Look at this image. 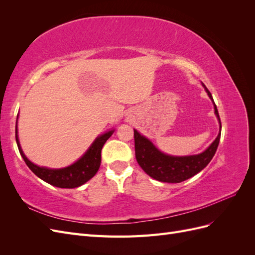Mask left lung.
<instances>
[{"label": "left lung", "instance_id": "1", "mask_svg": "<svg viewBox=\"0 0 255 255\" xmlns=\"http://www.w3.org/2000/svg\"><path fill=\"white\" fill-rule=\"evenodd\" d=\"M204 88L214 103L215 114L217 116L220 125V130L217 138L204 152L189 156L168 155V154L160 152L148 138L141 136L136 129H134L135 155L137 163L142 168V170L153 177L154 180L165 183H181L201 171L214 157L220 140L221 122L217 106L214 102L212 94L205 86Z\"/></svg>", "mask_w": 255, "mask_h": 255}]
</instances>
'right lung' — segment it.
<instances>
[{
  "mask_svg": "<svg viewBox=\"0 0 255 255\" xmlns=\"http://www.w3.org/2000/svg\"><path fill=\"white\" fill-rule=\"evenodd\" d=\"M18 121V119H17ZM114 130H109L103 135L99 136L92 142L87 152L71 166L61 169H50L45 167H39L32 161L23 153L18 138V129L16 128V141L21 156L24 159L27 167L32 170L38 177L47 182L53 186L59 188H75L89 181L92 176L98 172L100 165H101V151L106 140L113 135Z\"/></svg>",
  "mask_w": 255,
  "mask_h": 255,
  "instance_id": "1",
  "label": "right lung"
}]
</instances>
